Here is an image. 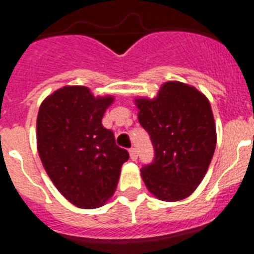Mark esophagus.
<instances>
[{"label": "esophagus", "mask_w": 254, "mask_h": 254, "mask_svg": "<svg viewBox=\"0 0 254 254\" xmlns=\"http://www.w3.org/2000/svg\"><path fill=\"white\" fill-rule=\"evenodd\" d=\"M129 156H131L132 160H136V159H137V150L133 149V147L129 149Z\"/></svg>", "instance_id": "obj_1"}]
</instances>
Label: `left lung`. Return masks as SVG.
<instances>
[{"label": "left lung", "mask_w": 254, "mask_h": 254, "mask_svg": "<svg viewBox=\"0 0 254 254\" xmlns=\"http://www.w3.org/2000/svg\"><path fill=\"white\" fill-rule=\"evenodd\" d=\"M138 122L150 134L154 161L141 169L156 198H187L202 182L216 147V127L208 99L190 85L168 81L154 99L136 98Z\"/></svg>", "instance_id": "8db88e82"}]
</instances>
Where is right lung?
I'll use <instances>...</instances> for the list:
<instances>
[{"instance_id": "obj_1", "label": "right lung", "mask_w": 254, "mask_h": 254, "mask_svg": "<svg viewBox=\"0 0 254 254\" xmlns=\"http://www.w3.org/2000/svg\"><path fill=\"white\" fill-rule=\"evenodd\" d=\"M112 95L94 96L86 86H64L40 104L37 146L47 174L61 194L80 208L103 206L113 196L128 160L102 125Z\"/></svg>"}]
</instances>
